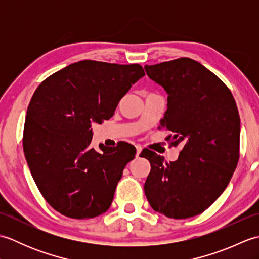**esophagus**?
<instances>
[{
	"mask_svg": "<svg viewBox=\"0 0 259 259\" xmlns=\"http://www.w3.org/2000/svg\"><path fill=\"white\" fill-rule=\"evenodd\" d=\"M136 149H137L136 156H137V157H139V155H140L141 151H142V147H141V146H136Z\"/></svg>",
	"mask_w": 259,
	"mask_h": 259,
	"instance_id": "obj_1",
	"label": "esophagus"
}]
</instances>
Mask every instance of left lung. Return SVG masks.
Wrapping results in <instances>:
<instances>
[{"instance_id":"left-lung-1","label":"left lung","mask_w":259,"mask_h":259,"mask_svg":"<svg viewBox=\"0 0 259 259\" xmlns=\"http://www.w3.org/2000/svg\"><path fill=\"white\" fill-rule=\"evenodd\" d=\"M146 73L167 92L160 128L183 145L176 161L152 151L145 194L153 210L168 218L197 216L226 189L238 163L240 119L224 82L189 58L146 65ZM140 155V156H141Z\"/></svg>"}]
</instances>
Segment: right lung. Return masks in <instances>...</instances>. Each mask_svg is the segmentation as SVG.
<instances>
[{
  "instance_id": "add662e5",
  "label": "right lung",
  "mask_w": 259,
  "mask_h": 259,
  "mask_svg": "<svg viewBox=\"0 0 259 259\" xmlns=\"http://www.w3.org/2000/svg\"><path fill=\"white\" fill-rule=\"evenodd\" d=\"M145 75L139 64L83 60L49 76L27 107L23 150L38 190L64 216L106 212L136 148H91L92 124L112 117L130 88Z\"/></svg>"
}]
</instances>
